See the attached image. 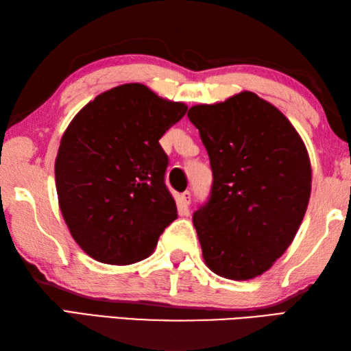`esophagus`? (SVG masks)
<instances>
[{
    "mask_svg": "<svg viewBox=\"0 0 351 351\" xmlns=\"http://www.w3.org/2000/svg\"><path fill=\"white\" fill-rule=\"evenodd\" d=\"M191 202V193L190 191H184L182 195L178 197V206H180V211H187V208Z\"/></svg>",
    "mask_w": 351,
    "mask_h": 351,
    "instance_id": "1",
    "label": "esophagus"
}]
</instances>
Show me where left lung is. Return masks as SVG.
Here are the masks:
<instances>
[{
  "instance_id": "8db88e82",
  "label": "left lung",
  "mask_w": 351,
  "mask_h": 351,
  "mask_svg": "<svg viewBox=\"0 0 351 351\" xmlns=\"http://www.w3.org/2000/svg\"><path fill=\"white\" fill-rule=\"evenodd\" d=\"M187 116L213 170L210 197L193 214L205 263L221 278H256L293 243L306 213V147L288 119L252 92Z\"/></svg>"
}]
</instances>
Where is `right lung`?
Masks as SVG:
<instances>
[{"instance_id":"add662e5","label":"right lung","mask_w":351,"mask_h":351,"mask_svg":"<svg viewBox=\"0 0 351 351\" xmlns=\"http://www.w3.org/2000/svg\"><path fill=\"white\" fill-rule=\"evenodd\" d=\"M187 106L132 83L96 96L73 117L56 158L58 204L88 256L111 265L147 258L178 217L160 138Z\"/></svg>"}]
</instances>
